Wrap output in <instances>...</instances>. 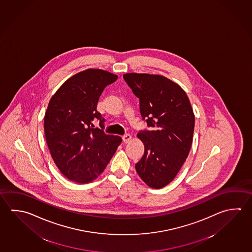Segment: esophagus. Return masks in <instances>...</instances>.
<instances>
[{"instance_id":"obj_1","label":"esophagus","mask_w":252,"mask_h":252,"mask_svg":"<svg viewBox=\"0 0 252 252\" xmlns=\"http://www.w3.org/2000/svg\"><path fill=\"white\" fill-rule=\"evenodd\" d=\"M123 140H124L125 143H128L130 140H131V136H130V134H125L123 136Z\"/></svg>"}]
</instances>
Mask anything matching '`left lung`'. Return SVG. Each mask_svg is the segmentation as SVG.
<instances>
[{"mask_svg": "<svg viewBox=\"0 0 252 252\" xmlns=\"http://www.w3.org/2000/svg\"><path fill=\"white\" fill-rule=\"evenodd\" d=\"M124 81L139 99L142 119L150 130L137 133L145 146L136 163L137 174L150 188L170 183L188 158L194 130V115L186 92L161 75L126 73Z\"/></svg>", "mask_w": 252, "mask_h": 252, "instance_id": "1", "label": "left lung"}]
</instances>
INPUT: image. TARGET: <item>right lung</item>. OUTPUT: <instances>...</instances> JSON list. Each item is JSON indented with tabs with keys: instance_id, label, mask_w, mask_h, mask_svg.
<instances>
[{
	"instance_id": "obj_1",
	"label": "right lung",
	"mask_w": 252,
	"mask_h": 252,
	"mask_svg": "<svg viewBox=\"0 0 252 252\" xmlns=\"http://www.w3.org/2000/svg\"><path fill=\"white\" fill-rule=\"evenodd\" d=\"M117 75L88 69L73 75L51 97L44 116V133L51 157L61 173L76 183H89L104 171L122 137L103 130L105 120L96 111L105 88ZM100 122L94 128L93 121Z\"/></svg>"
}]
</instances>
